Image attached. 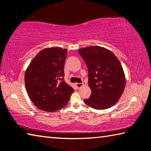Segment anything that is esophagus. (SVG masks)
<instances>
[{"label": "esophagus", "instance_id": "1", "mask_svg": "<svg viewBox=\"0 0 151 151\" xmlns=\"http://www.w3.org/2000/svg\"><path fill=\"white\" fill-rule=\"evenodd\" d=\"M84 84L83 83H76V86L78 88H81L82 86H83Z\"/></svg>", "mask_w": 151, "mask_h": 151}]
</instances>
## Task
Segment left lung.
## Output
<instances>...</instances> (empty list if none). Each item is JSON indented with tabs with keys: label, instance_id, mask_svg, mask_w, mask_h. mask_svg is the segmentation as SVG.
I'll return each instance as SVG.
<instances>
[{
	"label": "left lung",
	"instance_id": "obj_1",
	"mask_svg": "<svg viewBox=\"0 0 151 151\" xmlns=\"http://www.w3.org/2000/svg\"><path fill=\"white\" fill-rule=\"evenodd\" d=\"M88 71L90 98L86 104L94 109H109L117 103L125 87V76L119 60L105 48L88 47L78 50Z\"/></svg>",
	"mask_w": 151,
	"mask_h": 151
}]
</instances>
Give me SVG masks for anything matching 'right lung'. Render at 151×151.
Here are the masks:
<instances>
[{"mask_svg":"<svg viewBox=\"0 0 151 151\" xmlns=\"http://www.w3.org/2000/svg\"><path fill=\"white\" fill-rule=\"evenodd\" d=\"M67 50L47 48L36 55L24 75L30 100L40 110L54 112L65 106L74 89L64 80Z\"/></svg>","mask_w":151,"mask_h":151,"instance_id":"add662e5","label":"right lung"}]
</instances>
